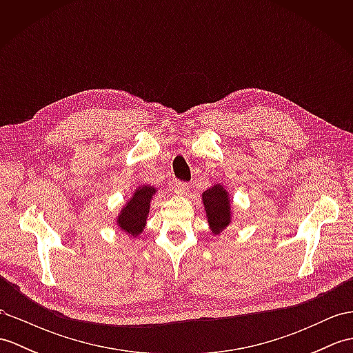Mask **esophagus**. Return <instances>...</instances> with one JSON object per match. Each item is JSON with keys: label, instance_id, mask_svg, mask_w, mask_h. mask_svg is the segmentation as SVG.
<instances>
[{"label": "esophagus", "instance_id": "1", "mask_svg": "<svg viewBox=\"0 0 353 353\" xmlns=\"http://www.w3.org/2000/svg\"><path fill=\"white\" fill-rule=\"evenodd\" d=\"M172 188H174V192L179 194V196H185V194L190 192V183L176 181L174 185H172Z\"/></svg>", "mask_w": 353, "mask_h": 353}]
</instances>
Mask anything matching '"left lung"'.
<instances>
[{"mask_svg": "<svg viewBox=\"0 0 353 353\" xmlns=\"http://www.w3.org/2000/svg\"><path fill=\"white\" fill-rule=\"evenodd\" d=\"M203 203L212 234H220L230 223V199L228 191L221 185L212 186L203 192Z\"/></svg>", "mask_w": 353, "mask_h": 353, "instance_id": "1", "label": "left lung"}]
</instances>
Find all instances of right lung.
<instances>
[{"label":"right lung","instance_id":"obj_1","mask_svg":"<svg viewBox=\"0 0 353 353\" xmlns=\"http://www.w3.org/2000/svg\"><path fill=\"white\" fill-rule=\"evenodd\" d=\"M154 192L156 190L153 186H142L133 194L129 203L121 209L117 223L129 235L137 236L144 229L150 211V201H152Z\"/></svg>","mask_w":353,"mask_h":353}]
</instances>
